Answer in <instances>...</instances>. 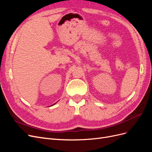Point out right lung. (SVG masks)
<instances>
[{
  "label": "right lung",
  "mask_w": 152,
  "mask_h": 152,
  "mask_svg": "<svg viewBox=\"0 0 152 152\" xmlns=\"http://www.w3.org/2000/svg\"><path fill=\"white\" fill-rule=\"evenodd\" d=\"M56 103H57V102H56ZM54 104H56V103H54ZM54 104H53V105H54ZM53 105H51V106H53Z\"/></svg>",
  "instance_id": "obj_1"
}]
</instances>
